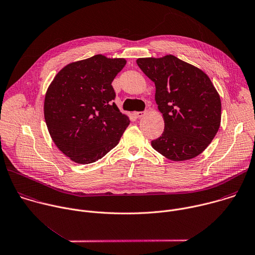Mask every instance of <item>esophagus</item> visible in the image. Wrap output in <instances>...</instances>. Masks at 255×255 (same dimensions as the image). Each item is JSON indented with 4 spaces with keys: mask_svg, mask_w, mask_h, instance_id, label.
Segmentation results:
<instances>
[{
    "mask_svg": "<svg viewBox=\"0 0 255 255\" xmlns=\"http://www.w3.org/2000/svg\"><path fill=\"white\" fill-rule=\"evenodd\" d=\"M145 114H146V111H143V112H134V115H135V117H137V118H141V117H143Z\"/></svg>",
    "mask_w": 255,
    "mask_h": 255,
    "instance_id": "34e87169",
    "label": "esophagus"
}]
</instances>
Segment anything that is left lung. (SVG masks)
<instances>
[{"instance_id":"1","label":"left lung","mask_w":255,"mask_h":255,"mask_svg":"<svg viewBox=\"0 0 255 255\" xmlns=\"http://www.w3.org/2000/svg\"><path fill=\"white\" fill-rule=\"evenodd\" d=\"M136 62L155 84V101L164 119V131L152 147L172 161L201 154L221 122L220 97L209 77L173 55Z\"/></svg>"}]
</instances>
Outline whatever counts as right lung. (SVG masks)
<instances>
[{
	"label": "right lung",
	"instance_id": "obj_1",
	"mask_svg": "<svg viewBox=\"0 0 255 255\" xmlns=\"http://www.w3.org/2000/svg\"><path fill=\"white\" fill-rule=\"evenodd\" d=\"M123 58L95 55L65 66L48 87L45 121L53 142L72 161L93 163L118 143L130 120L116 104L112 82Z\"/></svg>",
	"mask_w": 255,
	"mask_h": 255
}]
</instances>
